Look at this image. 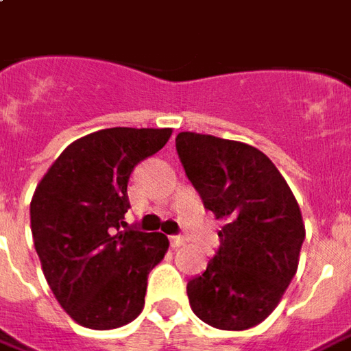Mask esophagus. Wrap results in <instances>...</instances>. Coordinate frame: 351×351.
Instances as JSON below:
<instances>
[{
  "mask_svg": "<svg viewBox=\"0 0 351 351\" xmlns=\"http://www.w3.org/2000/svg\"><path fill=\"white\" fill-rule=\"evenodd\" d=\"M170 245L173 247V249H178V247L185 245V237H181V236H171V237H170Z\"/></svg>",
  "mask_w": 351,
  "mask_h": 351,
  "instance_id": "34e87169",
  "label": "esophagus"
}]
</instances>
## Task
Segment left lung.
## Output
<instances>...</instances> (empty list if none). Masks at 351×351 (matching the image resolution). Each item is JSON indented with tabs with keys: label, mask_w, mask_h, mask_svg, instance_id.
Instances as JSON below:
<instances>
[{
	"label": "left lung",
	"mask_w": 351,
	"mask_h": 351,
	"mask_svg": "<svg viewBox=\"0 0 351 351\" xmlns=\"http://www.w3.org/2000/svg\"><path fill=\"white\" fill-rule=\"evenodd\" d=\"M176 148L204 208L222 222L220 249L189 280L193 313L220 330H247L276 309L305 239L290 185L258 148L183 131Z\"/></svg>",
	"instance_id": "left-lung-1"
}]
</instances>
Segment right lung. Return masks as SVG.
<instances>
[{"label":"right lung","mask_w":351,"mask_h":351,"mask_svg":"<svg viewBox=\"0 0 351 351\" xmlns=\"http://www.w3.org/2000/svg\"><path fill=\"white\" fill-rule=\"evenodd\" d=\"M171 129L112 127L73 141L30 201V230L49 290L77 324L112 330L145 307L148 272L168 237L127 228V183Z\"/></svg>","instance_id":"right-lung-1"}]
</instances>
